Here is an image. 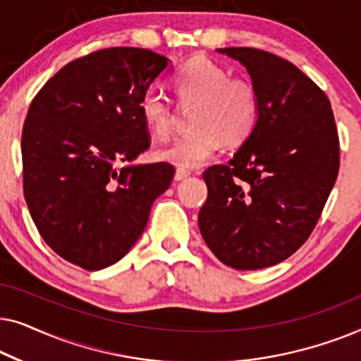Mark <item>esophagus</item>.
Returning <instances> with one entry per match:
<instances>
[{"mask_svg":"<svg viewBox=\"0 0 361 361\" xmlns=\"http://www.w3.org/2000/svg\"><path fill=\"white\" fill-rule=\"evenodd\" d=\"M190 176V172L189 171H185V169H177L176 171V176H174V180H184V179H187V177Z\"/></svg>","mask_w":361,"mask_h":361,"instance_id":"34e87169","label":"esophagus"}]
</instances>
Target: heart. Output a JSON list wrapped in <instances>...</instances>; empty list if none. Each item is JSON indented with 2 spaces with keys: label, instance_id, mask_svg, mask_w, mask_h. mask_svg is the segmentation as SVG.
I'll list each match as a JSON object with an SVG mask.
<instances>
[{
  "label": "heart",
  "instance_id": "1",
  "mask_svg": "<svg viewBox=\"0 0 361 361\" xmlns=\"http://www.w3.org/2000/svg\"><path fill=\"white\" fill-rule=\"evenodd\" d=\"M172 83L182 106L195 105L190 120L194 130L157 151L159 159L179 169H194L214 157L221 142L238 146L253 133L259 116V93L248 77H233L228 68L212 59L195 56L174 73ZM140 113L159 140L174 130V103L156 88L141 97Z\"/></svg>",
  "mask_w": 361,
  "mask_h": 361
}]
</instances>
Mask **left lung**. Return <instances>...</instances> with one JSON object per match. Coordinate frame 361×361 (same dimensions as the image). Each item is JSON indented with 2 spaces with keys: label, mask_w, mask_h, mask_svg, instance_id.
Returning a JSON list of instances; mask_svg holds the SVG:
<instances>
[{
  "label": "left lung",
  "mask_w": 361,
  "mask_h": 361,
  "mask_svg": "<svg viewBox=\"0 0 361 361\" xmlns=\"http://www.w3.org/2000/svg\"><path fill=\"white\" fill-rule=\"evenodd\" d=\"M216 51L246 67L259 116L236 154L204 172L199 228L224 264L268 268L294 255L322 215L340 167L337 125L322 88L294 63L253 47Z\"/></svg>",
  "instance_id": "left-lung-1"
}]
</instances>
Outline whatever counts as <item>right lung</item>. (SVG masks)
Here are the masks:
<instances>
[{"label":"right lung","instance_id":"1","mask_svg":"<svg viewBox=\"0 0 361 361\" xmlns=\"http://www.w3.org/2000/svg\"><path fill=\"white\" fill-rule=\"evenodd\" d=\"M167 68L149 49L110 47L44 83L23 126V187L44 241L87 271L120 261L169 189V162L116 167L151 145L140 100Z\"/></svg>","mask_w":361,"mask_h":361}]
</instances>
